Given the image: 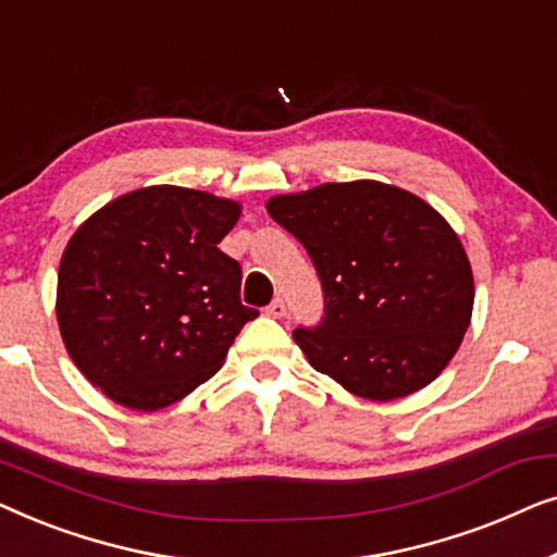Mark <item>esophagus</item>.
<instances>
[{"instance_id": "1", "label": "esophagus", "mask_w": 557, "mask_h": 557, "mask_svg": "<svg viewBox=\"0 0 557 557\" xmlns=\"http://www.w3.org/2000/svg\"><path fill=\"white\" fill-rule=\"evenodd\" d=\"M265 314L273 317V319H284L286 317V304L284 299H273L269 307H265Z\"/></svg>"}]
</instances>
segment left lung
Listing matches in <instances>:
<instances>
[{"instance_id":"obj_1","label":"left lung","mask_w":557,"mask_h":557,"mask_svg":"<svg viewBox=\"0 0 557 557\" xmlns=\"http://www.w3.org/2000/svg\"><path fill=\"white\" fill-rule=\"evenodd\" d=\"M265 210L307 248L322 281V324L294 330L311 368L375 403L444 372L469 330L474 276L441 212L375 180L276 195Z\"/></svg>"}]
</instances>
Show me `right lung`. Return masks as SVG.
<instances>
[{
  "label": "right lung",
  "instance_id": "add662e5",
  "mask_svg": "<svg viewBox=\"0 0 557 557\" xmlns=\"http://www.w3.org/2000/svg\"><path fill=\"white\" fill-rule=\"evenodd\" d=\"M240 202L151 185L96 210L67 240L55 314L67 355L106 398L166 408L210 380L243 324L240 265L218 248Z\"/></svg>",
  "mask_w": 557,
  "mask_h": 557
}]
</instances>
